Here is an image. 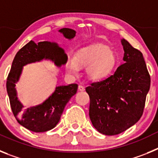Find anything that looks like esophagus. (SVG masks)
<instances>
[{
    "instance_id": "34e87169",
    "label": "esophagus",
    "mask_w": 158,
    "mask_h": 158,
    "mask_svg": "<svg viewBox=\"0 0 158 158\" xmlns=\"http://www.w3.org/2000/svg\"><path fill=\"white\" fill-rule=\"evenodd\" d=\"M78 89H79V91H84L85 90V87L82 85H79L78 86Z\"/></svg>"
}]
</instances>
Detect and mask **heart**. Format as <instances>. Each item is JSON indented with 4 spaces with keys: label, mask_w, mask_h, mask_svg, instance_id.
<instances>
[{
    "label": "heart",
    "mask_w": 158,
    "mask_h": 158,
    "mask_svg": "<svg viewBox=\"0 0 158 158\" xmlns=\"http://www.w3.org/2000/svg\"><path fill=\"white\" fill-rule=\"evenodd\" d=\"M117 65L115 54L107 46L96 44L80 49L74 58L69 59L67 71L77 75L80 68L86 67V74L90 80H104L113 73Z\"/></svg>",
    "instance_id": "1"
}]
</instances>
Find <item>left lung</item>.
<instances>
[{
  "label": "left lung",
  "instance_id": "8db88e82",
  "mask_svg": "<svg viewBox=\"0 0 158 158\" xmlns=\"http://www.w3.org/2000/svg\"><path fill=\"white\" fill-rule=\"evenodd\" d=\"M124 63L114 74L85 89L90 98L89 117L105 135H116L135 125L144 111L150 76L142 52L121 40Z\"/></svg>",
  "mask_w": 158,
  "mask_h": 158
}]
</instances>
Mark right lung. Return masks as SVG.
<instances>
[{"label":"right lung","mask_w":158,"mask_h":158,"mask_svg":"<svg viewBox=\"0 0 158 158\" xmlns=\"http://www.w3.org/2000/svg\"><path fill=\"white\" fill-rule=\"evenodd\" d=\"M59 31L69 40L76 35V31L70 28H62ZM43 59H50L57 66H61L66 63L67 56L57 43L47 41L35 43L31 40L16 53L6 82L7 93L14 116L20 125L33 132H45L55 127L65 105L76 94L78 87L77 84L58 86L43 104L23 109V104L16 96V83L19 81L23 65Z\"/></svg>","instance_id":"right-lung-1"}]
</instances>
